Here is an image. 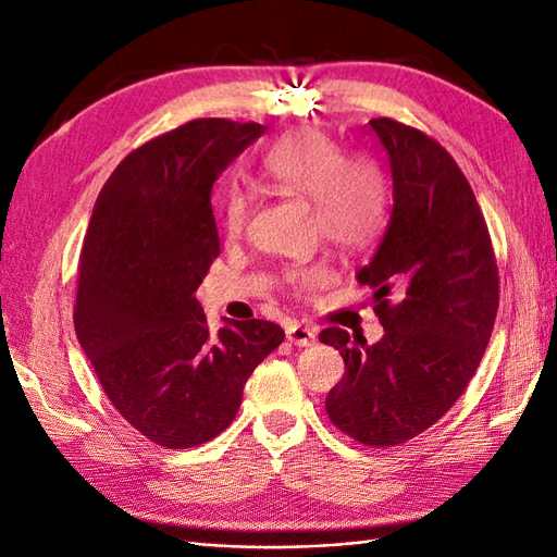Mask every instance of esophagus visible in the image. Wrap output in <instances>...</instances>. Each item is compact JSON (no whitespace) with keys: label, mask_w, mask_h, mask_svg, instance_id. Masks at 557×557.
Wrapping results in <instances>:
<instances>
[{"label":"esophagus","mask_w":557,"mask_h":557,"mask_svg":"<svg viewBox=\"0 0 557 557\" xmlns=\"http://www.w3.org/2000/svg\"><path fill=\"white\" fill-rule=\"evenodd\" d=\"M286 338L293 345H300V348H310V345L317 343V329L293 321V324H288V329H286Z\"/></svg>","instance_id":"obj_1"}]
</instances>
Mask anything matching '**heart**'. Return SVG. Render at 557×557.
Here are the masks:
<instances>
[{
  "instance_id": "b5f03b06",
  "label": "heart",
  "mask_w": 557,
  "mask_h": 557,
  "mask_svg": "<svg viewBox=\"0 0 557 557\" xmlns=\"http://www.w3.org/2000/svg\"><path fill=\"white\" fill-rule=\"evenodd\" d=\"M262 174L278 188L312 200L317 231L348 250L374 243L386 226L391 190L381 166L364 154L348 157L324 131L298 128L283 135L267 150ZM250 209V195L240 188L228 190L221 207L228 238L245 231ZM331 276L324 259L286 269V283L300 295L314 293Z\"/></svg>"
}]
</instances>
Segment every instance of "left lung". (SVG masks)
Here are the masks:
<instances>
[{"mask_svg":"<svg viewBox=\"0 0 557 557\" xmlns=\"http://www.w3.org/2000/svg\"><path fill=\"white\" fill-rule=\"evenodd\" d=\"M393 174V212L357 278L374 288L383 338L367 345L338 326L319 341L341 350L331 424L391 448L446 414L476 374L498 312L500 278L486 219L450 152L395 119H372Z\"/></svg>","mask_w":557,"mask_h":557,"instance_id":"obj_1","label":"left lung"}]
</instances>
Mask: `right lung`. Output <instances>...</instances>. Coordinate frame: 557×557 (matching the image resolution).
I'll return each instance as SVG.
<instances>
[{
    "instance_id": "1",
    "label": "right lung",
    "mask_w": 557,
    "mask_h": 557,
    "mask_svg": "<svg viewBox=\"0 0 557 557\" xmlns=\"http://www.w3.org/2000/svg\"><path fill=\"white\" fill-rule=\"evenodd\" d=\"M262 133L231 119L183 123L135 147L95 202L73 326L109 403L157 446L219 436L255 367L286 336L264 319L212 333L195 298L221 252L212 185Z\"/></svg>"
}]
</instances>
